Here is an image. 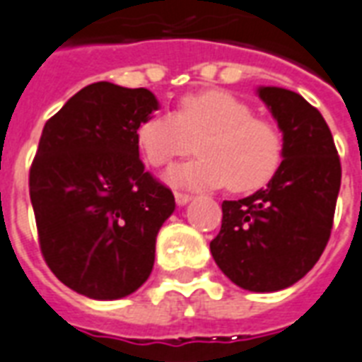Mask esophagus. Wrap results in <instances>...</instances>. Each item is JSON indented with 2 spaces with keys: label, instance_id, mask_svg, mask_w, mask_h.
I'll use <instances>...</instances> for the list:
<instances>
[{
  "label": "esophagus",
  "instance_id": "obj_1",
  "mask_svg": "<svg viewBox=\"0 0 362 362\" xmlns=\"http://www.w3.org/2000/svg\"><path fill=\"white\" fill-rule=\"evenodd\" d=\"M192 200L191 194H185V192H175V202L177 206H185V204H189Z\"/></svg>",
  "mask_w": 362,
  "mask_h": 362
}]
</instances>
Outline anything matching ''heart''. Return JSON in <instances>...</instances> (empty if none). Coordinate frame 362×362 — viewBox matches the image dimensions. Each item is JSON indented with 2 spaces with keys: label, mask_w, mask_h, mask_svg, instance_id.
<instances>
[{
  "label": "heart",
  "mask_w": 362,
  "mask_h": 362,
  "mask_svg": "<svg viewBox=\"0 0 362 362\" xmlns=\"http://www.w3.org/2000/svg\"><path fill=\"white\" fill-rule=\"evenodd\" d=\"M198 143V158L173 168L168 181L187 189L255 191L267 185L282 162V135L271 122L255 118L254 110L235 95L219 89L185 95L177 114L156 112L141 122L135 141L154 168L170 165Z\"/></svg>",
  "instance_id": "b5f03b06"
}]
</instances>
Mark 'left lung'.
<instances>
[{"instance_id": "8db88e82", "label": "left lung", "mask_w": 362, "mask_h": 362, "mask_svg": "<svg viewBox=\"0 0 362 362\" xmlns=\"http://www.w3.org/2000/svg\"><path fill=\"white\" fill-rule=\"evenodd\" d=\"M257 97L282 132L281 168L267 187L221 204L210 250L236 286L276 292L303 279L325 252L341 165L322 114L300 93L262 86Z\"/></svg>"}]
</instances>
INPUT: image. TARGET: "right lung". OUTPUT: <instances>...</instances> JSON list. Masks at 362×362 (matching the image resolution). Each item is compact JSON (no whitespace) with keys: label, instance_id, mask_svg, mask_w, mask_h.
I'll return each mask as SVG.
<instances>
[{"label":"right lung","instance_id":"1","mask_svg":"<svg viewBox=\"0 0 362 362\" xmlns=\"http://www.w3.org/2000/svg\"><path fill=\"white\" fill-rule=\"evenodd\" d=\"M145 88L97 81L43 126L30 170L40 248L62 284L119 300L151 276L175 198L139 160L135 129L158 110Z\"/></svg>","mask_w":362,"mask_h":362}]
</instances>
